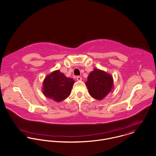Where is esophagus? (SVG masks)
Returning a JSON list of instances; mask_svg holds the SVG:
<instances>
[{"instance_id": "obj_1", "label": "esophagus", "mask_w": 156, "mask_h": 156, "mask_svg": "<svg viewBox=\"0 0 156 156\" xmlns=\"http://www.w3.org/2000/svg\"><path fill=\"white\" fill-rule=\"evenodd\" d=\"M82 77H79V76H77V80H78V81H81L82 80Z\"/></svg>"}]
</instances>
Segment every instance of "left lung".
I'll use <instances>...</instances> for the list:
<instances>
[{
    "label": "left lung",
    "instance_id": "1",
    "mask_svg": "<svg viewBox=\"0 0 156 156\" xmlns=\"http://www.w3.org/2000/svg\"><path fill=\"white\" fill-rule=\"evenodd\" d=\"M85 85L90 95L97 100L105 98L114 87L111 74L98 68H94L89 73Z\"/></svg>",
    "mask_w": 156,
    "mask_h": 156
}]
</instances>
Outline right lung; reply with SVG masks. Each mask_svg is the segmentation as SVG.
Here are the masks:
<instances>
[{
  "mask_svg": "<svg viewBox=\"0 0 156 156\" xmlns=\"http://www.w3.org/2000/svg\"><path fill=\"white\" fill-rule=\"evenodd\" d=\"M74 80L67 77L59 69L48 74L43 83L42 91L47 98L61 102L70 95Z\"/></svg>",
  "mask_w": 156,
  "mask_h": 156,
  "instance_id": "1",
  "label": "right lung"
}]
</instances>
